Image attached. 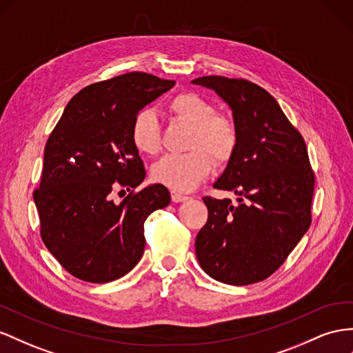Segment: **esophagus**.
Masks as SVG:
<instances>
[{"label":"esophagus","mask_w":353,"mask_h":353,"mask_svg":"<svg viewBox=\"0 0 353 353\" xmlns=\"http://www.w3.org/2000/svg\"><path fill=\"white\" fill-rule=\"evenodd\" d=\"M170 197H172V202H175V203H179V202H185V200H188V199H190L188 196L179 194V193H175V192H172V194H170Z\"/></svg>","instance_id":"1"}]
</instances>
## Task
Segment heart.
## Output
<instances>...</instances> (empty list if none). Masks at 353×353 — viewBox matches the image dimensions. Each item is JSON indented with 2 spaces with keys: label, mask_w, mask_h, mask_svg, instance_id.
I'll return each mask as SVG.
<instances>
[{
  "label": "heart",
  "mask_w": 353,
  "mask_h": 353,
  "mask_svg": "<svg viewBox=\"0 0 353 353\" xmlns=\"http://www.w3.org/2000/svg\"><path fill=\"white\" fill-rule=\"evenodd\" d=\"M169 111L179 120L193 125L185 154H169L153 168V179L174 192H190L209 176L218 165H225L234 154L239 133L234 121L202 97L192 92L179 93L169 102ZM130 138L138 151L148 156L161 148V133L154 111L141 110L132 121Z\"/></svg>",
  "instance_id": "heart-1"
}]
</instances>
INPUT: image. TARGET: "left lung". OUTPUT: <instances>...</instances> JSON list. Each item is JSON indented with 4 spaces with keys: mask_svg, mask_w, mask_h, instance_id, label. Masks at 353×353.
Wrapping results in <instances>:
<instances>
[{
    "mask_svg": "<svg viewBox=\"0 0 353 353\" xmlns=\"http://www.w3.org/2000/svg\"><path fill=\"white\" fill-rule=\"evenodd\" d=\"M192 83L228 103L239 133L214 187L239 196L203 197L208 221L196 237L197 261L212 279L250 285L269 278L309 230L315 174L307 148L272 94L243 79L208 75Z\"/></svg>",
    "mask_w": 353,
    "mask_h": 353,
    "instance_id": "obj_1",
    "label": "left lung"
}]
</instances>
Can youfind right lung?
Instances as JSON below:
<instances>
[{
    "instance_id": "1",
    "label": "right lung",
    "mask_w": 353,
    "mask_h": 353,
    "mask_svg": "<svg viewBox=\"0 0 353 353\" xmlns=\"http://www.w3.org/2000/svg\"><path fill=\"white\" fill-rule=\"evenodd\" d=\"M174 84L147 72L93 83L68 102L47 139L41 183L34 192L40 233L75 278L105 283L129 273L144 254L147 216L170 203L161 184L132 190L120 203L111 192H129L144 181L132 121Z\"/></svg>"
}]
</instances>
